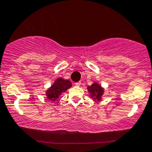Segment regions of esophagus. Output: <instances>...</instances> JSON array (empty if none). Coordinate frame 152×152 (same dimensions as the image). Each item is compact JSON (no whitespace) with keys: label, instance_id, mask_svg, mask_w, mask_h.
Here are the masks:
<instances>
[{"label":"esophagus","instance_id":"obj_1","mask_svg":"<svg viewBox=\"0 0 152 152\" xmlns=\"http://www.w3.org/2000/svg\"><path fill=\"white\" fill-rule=\"evenodd\" d=\"M80 84H81V83H80V81L77 82V83H75V85H76V86H80Z\"/></svg>","mask_w":152,"mask_h":152}]
</instances>
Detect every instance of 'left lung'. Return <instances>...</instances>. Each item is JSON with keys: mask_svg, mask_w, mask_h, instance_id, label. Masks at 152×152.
Masks as SVG:
<instances>
[{"mask_svg": "<svg viewBox=\"0 0 152 152\" xmlns=\"http://www.w3.org/2000/svg\"><path fill=\"white\" fill-rule=\"evenodd\" d=\"M88 92H90V96L93 97L94 100L99 101L101 99V97L103 95L104 89L97 83H95L93 85L88 87Z\"/></svg>", "mask_w": 152, "mask_h": 152, "instance_id": "8db88e82", "label": "left lung"}]
</instances>
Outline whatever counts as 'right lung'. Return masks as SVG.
<instances>
[{"label": "right lung", "mask_w": 152, "mask_h": 152, "mask_svg": "<svg viewBox=\"0 0 152 152\" xmlns=\"http://www.w3.org/2000/svg\"><path fill=\"white\" fill-rule=\"evenodd\" d=\"M72 87V83L69 80H64L62 78H57L51 87L46 91L47 98L51 101H55L59 98L62 93Z\"/></svg>", "instance_id": "add662e5"}]
</instances>
